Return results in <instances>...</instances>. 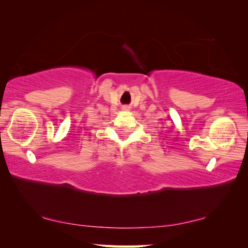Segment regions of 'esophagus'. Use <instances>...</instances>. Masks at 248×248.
<instances>
[{"mask_svg": "<svg viewBox=\"0 0 248 248\" xmlns=\"http://www.w3.org/2000/svg\"><path fill=\"white\" fill-rule=\"evenodd\" d=\"M128 107H123V109H124V110H128Z\"/></svg>", "mask_w": 248, "mask_h": 248, "instance_id": "obj_1", "label": "esophagus"}]
</instances>
